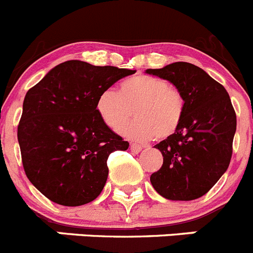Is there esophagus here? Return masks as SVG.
Returning a JSON list of instances; mask_svg holds the SVG:
<instances>
[{
	"instance_id": "esophagus-1",
	"label": "esophagus",
	"mask_w": 253,
	"mask_h": 253,
	"mask_svg": "<svg viewBox=\"0 0 253 253\" xmlns=\"http://www.w3.org/2000/svg\"><path fill=\"white\" fill-rule=\"evenodd\" d=\"M129 149H131V151L133 152V154H138V152L142 150V146H141V145H137V143H131Z\"/></svg>"
}]
</instances>
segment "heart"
<instances>
[{"instance_id": "1", "label": "heart", "mask_w": 253, "mask_h": 253, "mask_svg": "<svg viewBox=\"0 0 253 253\" xmlns=\"http://www.w3.org/2000/svg\"><path fill=\"white\" fill-rule=\"evenodd\" d=\"M97 112L111 128H117L132 113L135 120L124 125L120 133L132 141L143 142L156 136L164 140L179 128L185 112L184 93L163 78L136 76L126 79L118 93L104 89L97 98Z\"/></svg>"}]
</instances>
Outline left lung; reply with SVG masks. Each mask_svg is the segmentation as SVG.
I'll return each instance as SVG.
<instances>
[{
	"label": "left lung",
	"instance_id": "8db88e82",
	"mask_svg": "<svg viewBox=\"0 0 253 253\" xmlns=\"http://www.w3.org/2000/svg\"><path fill=\"white\" fill-rule=\"evenodd\" d=\"M146 73L171 82L184 93L185 112L174 135L155 145L163 154L152 186L170 200L203 197L228 169L237 118L226 88L203 69L176 61Z\"/></svg>",
	"mask_w": 253,
	"mask_h": 253
}]
</instances>
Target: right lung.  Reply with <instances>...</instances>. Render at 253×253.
Masks as SVG:
<instances>
[{"label":"right lung","instance_id":"right-lung-1","mask_svg":"<svg viewBox=\"0 0 253 253\" xmlns=\"http://www.w3.org/2000/svg\"><path fill=\"white\" fill-rule=\"evenodd\" d=\"M133 73L68 60L27 90L17 140L27 179L47 199L78 207L101 194L108 156L129 143L102 121L95 103L101 92Z\"/></svg>","mask_w":253,"mask_h":253}]
</instances>
